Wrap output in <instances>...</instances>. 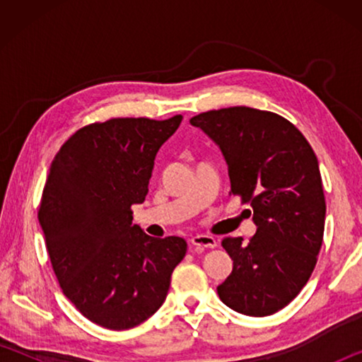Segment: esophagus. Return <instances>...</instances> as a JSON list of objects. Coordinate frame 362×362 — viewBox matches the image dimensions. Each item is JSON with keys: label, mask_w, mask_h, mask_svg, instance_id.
<instances>
[{"label": "esophagus", "mask_w": 362, "mask_h": 362, "mask_svg": "<svg viewBox=\"0 0 362 362\" xmlns=\"http://www.w3.org/2000/svg\"><path fill=\"white\" fill-rule=\"evenodd\" d=\"M192 246L196 249H214L217 246V241L209 235H196L192 238Z\"/></svg>", "instance_id": "34e87169"}]
</instances>
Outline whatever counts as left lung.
<instances>
[{
	"mask_svg": "<svg viewBox=\"0 0 362 362\" xmlns=\"http://www.w3.org/2000/svg\"><path fill=\"white\" fill-rule=\"evenodd\" d=\"M228 164L230 194L254 211L257 233L223 238L233 272L217 293L231 310L268 316L298 296L322 246L326 198L320 164L291 121L265 110L228 107L189 119Z\"/></svg>",
	"mask_w": 362,
	"mask_h": 362,
	"instance_id": "obj_1",
	"label": "left lung"
}]
</instances>
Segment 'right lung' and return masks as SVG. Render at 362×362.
Wrapping results in <instances>:
<instances>
[{
	"instance_id": "add662e5",
	"label": "right lung",
	"mask_w": 362,
	"mask_h": 362,
	"mask_svg": "<svg viewBox=\"0 0 362 362\" xmlns=\"http://www.w3.org/2000/svg\"><path fill=\"white\" fill-rule=\"evenodd\" d=\"M180 122L182 115L93 122L49 169L38 220L52 269L64 296L102 327L131 329L155 313L187 254L183 238L132 225L131 209L145 201L159 146Z\"/></svg>"
}]
</instances>
